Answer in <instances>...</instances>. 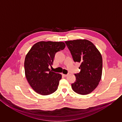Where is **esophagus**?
Here are the masks:
<instances>
[{"label": "esophagus", "instance_id": "1", "mask_svg": "<svg viewBox=\"0 0 122 122\" xmlns=\"http://www.w3.org/2000/svg\"><path fill=\"white\" fill-rule=\"evenodd\" d=\"M67 75H68V74H62V76H65V77H66V76H67Z\"/></svg>", "mask_w": 122, "mask_h": 122}]
</instances>
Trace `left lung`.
<instances>
[{
  "mask_svg": "<svg viewBox=\"0 0 122 122\" xmlns=\"http://www.w3.org/2000/svg\"><path fill=\"white\" fill-rule=\"evenodd\" d=\"M74 62L81 63L80 73L75 74L76 80L71 88L76 93L86 95L92 92L101 79L102 57L92 42L87 40L65 41Z\"/></svg>",
  "mask_w": 122,
  "mask_h": 122,
  "instance_id": "1",
  "label": "left lung"
}]
</instances>
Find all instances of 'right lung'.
I'll return each instance as SVG.
<instances>
[{"label": "right lung", "mask_w": 122, "mask_h": 122, "mask_svg": "<svg viewBox=\"0 0 122 122\" xmlns=\"http://www.w3.org/2000/svg\"><path fill=\"white\" fill-rule=\"evenodd\" d=\"M63 42L40 41L34 44L25 59L26 77L35 92L48 95L57 89L62 75L49 68L57 51L65 49Z\"/></svg>", "instance_id": "1"}]
</instances>
